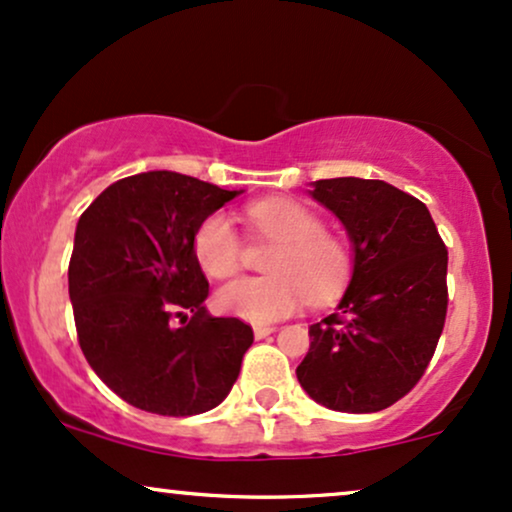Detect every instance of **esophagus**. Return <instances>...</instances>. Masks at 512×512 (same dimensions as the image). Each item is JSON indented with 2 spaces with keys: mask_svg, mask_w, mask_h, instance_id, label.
Segmentation results:
<instances>
[{
  "mask_svg": "<svg viewBox=\"0 0 512 512\" xmlns=\"http://www.w3.org/2000/svg\"><path fill=\"white\" fill-rule=\"evenodd\" d=\"M273 332H275V327H273V325H254V334H256V339L268 337V334H273Z\"/></svg>",
  "mask_w": 512,
  "mask_h": 512,
  "instance_id": "esophagus-1",
  "label": "esophagus"
}]
</instances>
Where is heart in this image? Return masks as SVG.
Returning a JSON list of instances; mask_svg holds the SVG:
<instances>
[{"label": "heart", "mask_w": 512, "mask_h": 512, "mask_svg": "<svg viewBox=\"0 0 512 512\" xmlns=\"http://www.w3.org/2000/svg\"><path fill=\"white\" fill-rule=\"evenodd\" d=\"M256 235L277 242L268 258L270 275L239 277L216 294V308L246 323H273L342 294L353 270V251L325 220L292 199L256 201L244 211ZM194 256L206 275L225 280L242 268V239L225 213H211L194 232Z\"/></svg>", "instance_id": "1"}]
</instances>
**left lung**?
I'll return each instance as SVG.
<instances>
[{
	"mask_svg": "<svg viewBox=\"0 0 512 512\" xmlns=\"http://www.w3.org/2000/svg\"><path fill=\"white\" fill-rule=\"evenodd\" d=\"M313 197L342 220L356 251L337 313L308 327L296 368L313 401L377 413L408 394L444 330L449 251L420 199L382 180L313 182Z\"/></svg>",
	"mask_w": 512,
	"mask_h": 512,
	"instance_id": "8db88e82",
	"label": "left lung"
}]
</instances>
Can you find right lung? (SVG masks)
I'll use <instances>...</instances> for the list:
<instances>
[{"label": "right lung", "mask_w": 512, "mask_h": 512, "mask_svg": "<svg viewBox=\"0 0 512 512\" xmlns=\"http://www.w3.org/2000/svg\"><path fill=\"white\" fill-rule=\"evenodd\" d=\"M170 170L130 175L85 208L68 294L87 363L113 394L147 413H206L230 394L254 330L206 313L194 256L201 220L235 199Z\"/></svg>", "instance_id": "obj_1"}]
</instances>
